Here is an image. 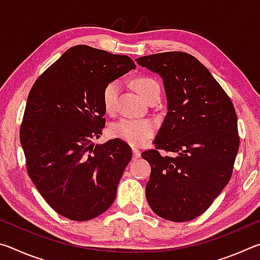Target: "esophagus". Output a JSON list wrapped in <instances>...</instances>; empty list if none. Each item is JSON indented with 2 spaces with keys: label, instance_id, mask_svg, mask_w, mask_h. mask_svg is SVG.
<instances>
[{
  "label": "esophagus",
  "instance_id": "obj_1",
  "mask_svg": "<svg viewBox=\"0 0 260 260\" xmlns=\"http://www.w3.org/2000/svg\"><path fill=\"white\" fill-rule=\"evenodd\" d=\"M141 156V151L139 150L138 148H133V157L134 159H136V158H140Z\"/></svg>",
  "mask_w": 260,
  "mask_h": 260
}]
</instances>
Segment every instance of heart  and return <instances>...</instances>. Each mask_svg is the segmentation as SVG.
I'll list each match as a JSON object with an SVG mask.
<instances>
[{
    "label": "heart",
    "mask_w": 260,
    "mask_h": 260,
    "mask_svg": "<svg viewBox=\"0 0 260 260\" xmlns=\"http://www.w3.org/2000/svg\"><path fill=\"white\" fill-rule=\"evenodd\" d=\"M133 86L144 100H147L155 91H160L158 82L155 79L149 77L135 78ZM119 91L120 83L117 80L110 81L104 86L102 90V102L107 112H112L114 110ZM153 132H155V125L148 119H120L110 126V134L112 138L119 139L134 147H140L146 143V141L152 136Z\"/></svg>",
    "instance_id": "obj_1"
}]
</instances>
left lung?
<instances>
[{
  "label": "left lung",
  "instance_id": "obj_1",
  "mask_svg": "<svg viewBox=\"0 0 260 260\" xmlns=\"http://www.w3.org/2000/svg\"><path fill=\"white\" fill-rule=\"evenodd\" d=\"M164 82L169 111L143 151L151 166L146 196L151 210L174 222L199 217L230 182L240 147L230 96L195 57L169 51L136 59ZM174 152L164 156L160 150Z\"/></svg>",
  "mask_w": 260,
  "mask_h": 260
}]
</instances>
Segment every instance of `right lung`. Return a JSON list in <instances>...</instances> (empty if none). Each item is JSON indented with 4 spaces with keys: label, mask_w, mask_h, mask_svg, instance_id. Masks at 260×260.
Masks as SVG:
<instances>
[{
    "label": "right lung",
    "mask_w": 260,
    "mask_h": 260,
    "mask_svg": "<svg viewBox=\"0 0 260 260\" xmlns=\"http://www.w3.org/2000/svg\"><path fill=\"white\" fill-rule=\"evenodd\" d=\"M135 69L128 56L80 45L50 65L30 89L20 125L26 170L57 213L86 221L105 212L132 159L119 139L94 144L105 126L102 90Z\"/></svg>",
    "instance_id": "1"
}]
</instances>
